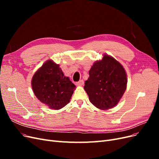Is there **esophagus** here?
<instances>
[{
    "instance_id": "obj_1",
    "label": "esophagus",
    "mask_w": 159,
    "mask_h": 159,
    "mask_svg": "<svg viewBox=\"0 0 159 159\" xmlns=\"http://www.w3.org/2000/svg\"><path fill=\"white\" fill-rule=\"evenodd\" d=\"M84 81L82 80H81L79 81H78V82H76L75 85H78V86H82L84 85Z\"/></svg>"
}]
</instances>
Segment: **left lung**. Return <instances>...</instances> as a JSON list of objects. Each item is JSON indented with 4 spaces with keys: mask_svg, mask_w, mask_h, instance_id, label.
I'll use <instances>...</instances> for the list:
<instances>
[{
    "mask_svg": "<svg viewBox=\"0 0 159 159\" xmlns=\"http://www.w3.org/2000/svg\"><path fill=\"white\" fill-rule=\"evenodd\" d=\"M89 74L84 89L90 102L102 110L115 106L127 88V75L122 65L113 57L104 55L102 60L93 64Z\"/></svg>",
    "mask_w": 159,
    "mask_h": 159,
    "instance_id": "8db88e82",
    "label": "left lung"
}]
</instances>
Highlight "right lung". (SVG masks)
<instances>
[{
	"instance_id": "add662e5",
	"label": "right lung",
	"mask_w": 159,
	"mask_h": 159,
	"mask_svg": "<svg viewBox=\"0 0 159 159\" xmlns=\"http://www.w3.org/2000/svg\"><path fill=\"white\" fill-rule=\"evenodd\" d=\"M32 87L41 102L57 110L69 103L75 86L64 75L58 64L48 60L34 75Z\"/></svg>"
}]
</instances>
